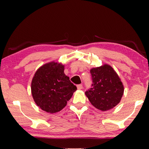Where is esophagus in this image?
Returning a JSON list of instances; mask_svg holds the SVG:
<instances>
[{"label": "esophagus", "mask_w": 149, "mask_h": 149, "mask_svg": "<svg viewBox=\"0 0 149 149\" xmlns=\"http://www.w3.org/2000/svg\"><path fill=\"white\" fill-rule=\"evenodd\" d=\"M77 87L78 89H83V85L82 84H79L77 85Z\"/></svg>", "instance_id": "esophagus-1"}]
</instances>
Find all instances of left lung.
Wrapping results in <instances>:
<instances>
[{"label":"left lung","instance_id":"1","mask_svg":"<svg viewBox=\"0 0 149 149\" xmlns=\"http://www.w3.org/2000/svg\"><path fill=\"white\" fill-rule=\"evenodd\" d=\"M91 87L85 91L91 103L97 109L107 111L120 102L123 86L120 77L110 65L105 64L93 68Z\"/></svg>","mask_w":149,"mask_h":149}]
</instances>
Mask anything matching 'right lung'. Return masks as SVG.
<instances>
[{"label": "right lung", "mask_w": 149, "mask_h": 149, "mask_svg": "<svg viewBox=\"0 0 149 149\" xmlns=\"http://www.w3.org/2000/svg\"><path fill=\"white\" fill-rule=\"evenodd\" d=\"M64 70V65L52 62L39 68L33 78V98L37 105L45 112L51 114L59 112L77 90Z\"/></svg>", "instance_id": "right-lung-1"}]
</instances>
